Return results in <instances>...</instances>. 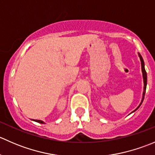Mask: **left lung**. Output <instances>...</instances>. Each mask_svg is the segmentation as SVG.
<instances>
[{
	"mask_svg": "<svg viewBox=\"0 0 155 155\" xmlns=\"http://www.w3.org/2000/svg\"><path fill=\"white\" fill-rule=\"evenodd\" d=\"M139 57H140V61H141V67H142V72H143V82H144V91H143V99H142V101L141 103H140V104L139 105V107L137 108V109H135L134 111H133L132 112H135L136 110H137V109H139V107L141 106L142 103H143V100H144V97H145V90H146V85H147V73H146V71H145V64H144V61H143V57H142L141 55H140V54H139ZM131 112V113H132Z\"/></svg>",
	"mask_w": 155,
	"mask_h": 155,
	"instance_id": "left-lung-1",
	"label": "left lung"
}]
</instances>
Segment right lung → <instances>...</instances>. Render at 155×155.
Segmentation results:
<instances>
[{"label": "right lung", "instance_id": "right-lung-1", "mask_svg": "<svg viewBox=\"0 0 155 155\" xmlns=\"http://www.w3.org/2000/svg\"><path fill=\"white\" fill-rule=\"evenodd\" d=\"M33 121H37V122H38V123H40V124H45V123L43 122V121H41V120H33Z\"/></svg>", "mask_w": 155, "mask_h": 155}]
</instances>
